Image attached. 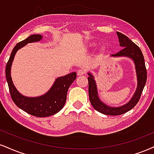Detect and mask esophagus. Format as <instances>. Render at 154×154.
Wrapping results in <instances>:
<instances>
[{"label": "esophagus", "instance_id": "1", "mask_svg": "<svg viewBox=\"0 0 154 154\" xmlns=\"http://www.w3.org/2000/svg\"><path fill=\"white\" fill-rule=\"evenodd\" d=\"M77 75H78V76L83 75H85V70L83 69H79L78 71L77 72Z\"/></svg>", "mask_w": 154, "mask_h": 154}]
</instances>
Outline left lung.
Segmentation results:
<instances>
[{
	"mask_svg": "<svg viewBox=\"0 0 154 154\" xmlns=\"http://www.w3.org/2000/svg\"><path fill=\"white\" fill-rule=\"evenodd\" d=\"M117 35L119 38L120 46L124 47L121 51L116 54L111 55V57H127L133 59L136 67L137 75V88L134 95L128 103L120 107H110L102 102L98 97L97 88L96 85L95 77L91 73L88 72V84H89V97L92 107L101 113L107 116H118L122 115L133 108L139 101L141 93L143 90L147 79V72L145 65V61L140 48L133 43L128 37L118 32Z\"/></svg>",
	"mask_w": 154,
	"mask_h": 154,
	"instance_id": "left-lung-1",
	"label": "left lung"
}]
</instances>
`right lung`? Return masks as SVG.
Listing matches in <instances>:
<instances>
[{"instance_id":"obj_1","label":"right lung","mask_w":154,"mask_h":154,"mask_svg":"<svg viewBox=\"0 0 154 154\" xmlns=\"http://www.w3.org/2000/svg\"><path fill=\"white\" fill-rule=\"evenodd\" d=\"M42 38V35L34 34L18 43L13 49L5 67V77L14 103L27 113L40 118L51 116L62 110L65 104L68 89L77 77L76 72H72L69 75L58 77L49 91L39 97H29L19 93L15 88L11 76V68L15 54L18 49L27 44L39 42Z\"/></svg>"}]
</instances>
